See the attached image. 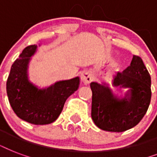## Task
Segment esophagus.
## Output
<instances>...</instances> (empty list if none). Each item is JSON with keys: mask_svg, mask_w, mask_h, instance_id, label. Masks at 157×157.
I'll return each mask as SVG.
<instances>
[{"mask_svg": "<svg viewBox=\"0 0 157 157\" xmlns=\"http://www.w3.org/2000/svg\"><path fill=\"white\" fill-rule=\"evenodd\" d=\"M81 80L85 84H90L93 80V76L92 74L88 71H85L81 73Z\"/></svg>", "mask_w": 157, "mask_h": 157, "instance_id": "esophagus-1", "label": "esophagus"}]
</instances>
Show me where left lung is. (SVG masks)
I'll return each instance as SVG.
<instances>
[{"label":"left lung","instance_id":"8db88e82","mask_svg":"<svg viewBox=\"0 0 157 157\" xmlns=\"http://www.w3.org/2000/svg\"><path fill=\"white\" fill-rule=\"evenodd\" d=\"M112 85L129 88L124 98L114 95L107 84L92 82L91 117L99 129L123 132L139 124L151 102V76L139 56L122 72H117Z\"/></svg>","mask_w":157,"mask_h":157}]
</instances>
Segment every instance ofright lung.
Instances as JSON below:
<instances>
[{
    "label": "right lung",
    "instance_id": "obj_1",
    "mask_svg": "<svg viewBox=\"0 0 157 157\" xmlns=\"http://www.w3.org/2000/svg\"><path fill=\"white\" fill-rule=\"evenodd\" d=\"M37 45L27 46L14 61L6 82L9 102L20 119L33 124H47L56 121L67 98L79 87L78 76L58 81L46 89H38L28 81V67Z\"/></svg>",
    "mask_w": 157,
    "mask_h": 157
}]
</instances>
